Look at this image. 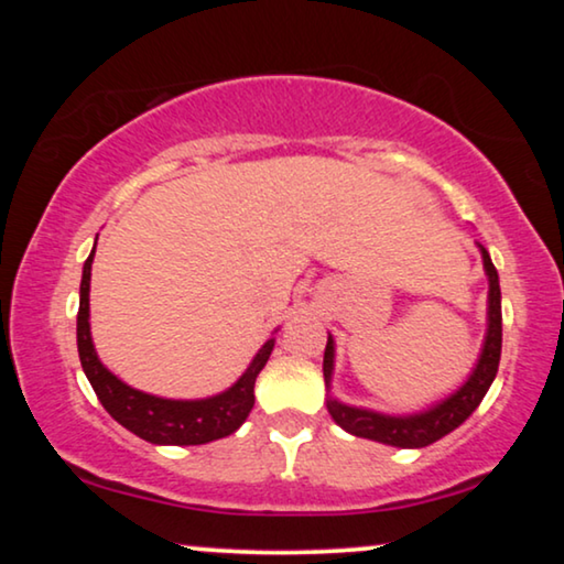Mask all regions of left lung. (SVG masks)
<instances>
[{
	"label": "left lung",
	"mask_w": 564,
	"mask_h": 564,
	"mask_svg": "<svg viewBox=\"0 0 564 564\" xmlns=\"http://www.w3.org/2000/svg\"><path fill=\"white\" fill-rule=\"evenodd\" d=\"M482 257V269L488 276V328H485L482 349L477 357L473 372L457 390L438 400V403L423 408L415 413H380L372 408H359L341 403V400L330 395V382H334V367H336V341L328 334L326 354H323V380H326V408L338 426L349 431L351 436L359 438H372V442L398 446V449H421L452 434L454 429H459L469 415L475 413V408L482 403L485 392L490 390L492 380L498 375V361H500V344H503V315H500V282L498 272L492 267L490 253L485 251V246L477 243Z\"/></svg>",
	"instance_id": "obj_1"
}]
</instances>
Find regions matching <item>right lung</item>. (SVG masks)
Instances as JSON below:
<instances>
[{
  "instance_id": "right-lung-1",
  "label": "right lung",
  "mask_w": 564,
  "mask_h": 564,
  "mask_svg": "<svg viewBox=\"0 0 564 564\" xmlns=\"http://www.w3.org/2000/svg\"><path fill=\"white\" fill-rule=\"evenodd\" d=\"M97 249V241H95ZM84 261L82 288H79V315H76V346H79L82 369L87 375L91 388H95L99 403L112 415L120 426H126L130 434L145 438V442L159 446H197L226 438L234 431L241 429V423L249 419L253 408V384L261 369H264L269 354L274 349V334L267 338L264 346L246 367V372L230 384L228 390L210 398L197 400H174L159 398L151 392L130 388L118 375H112L97 357L95 341H91L89 328V282H91V261Z\"/></svg>"
}]
</instances>
